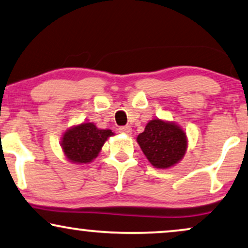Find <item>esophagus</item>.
<instances>
[{
  "label": "esophagus",
  "mask_w": 248,
  "mask_h": 248,
  "mask_svg": "<svg viewBox=\"0 0 248 248\" xmlns=\"http://www.w3.org/2000/svg\"><path fill=\"white\" fill-rule=\"evenodd\" d=\"M119 131L122 134H127V135H130L131 134V128L129 126H124V127H120L119 128Z\"/></svg>",
  "instance_id": "1"
}]
</instances>
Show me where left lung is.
<instances>
[{
  "label": "left lung",
  "instance_id": "left-lung-1",
  "mask_svg": "<svg viewBox=\"0 0 248 248\" xmlns=\"http://www.w3.org/2000/svg\"><path fill=\"white\" fill-rule=\"evenodd\" d=\"M137 143L155 168L166 169L182 160L187 149L186 135L175 124L153 119L137 136Z\"/></svg>",
  "mask_w": 248,
  "mask_h": 248
}]
</instances>
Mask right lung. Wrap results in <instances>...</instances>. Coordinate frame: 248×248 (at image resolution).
Instances as JSON below:
<instances>
[{"mask_svg":"<svg viewBox=\"0 0 248 248\" xmlns=\"http://www.w3.org/2000/svg\"><path fill=\"white\" fill-rule=\"evenodd\" d=\"M109 129H99L93 122H83L70 128L62 137V149L68 161L74 164H89L101 152L109 136Z\"/></svg>","mask_w":248,"mask_h":248,"instance_id":"right-lung-1","label":"right lung"}]
</instances>
